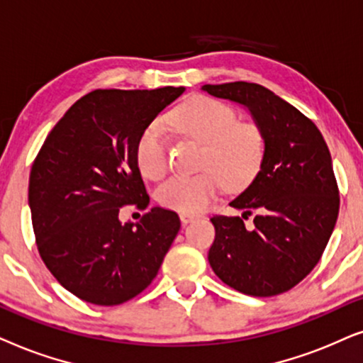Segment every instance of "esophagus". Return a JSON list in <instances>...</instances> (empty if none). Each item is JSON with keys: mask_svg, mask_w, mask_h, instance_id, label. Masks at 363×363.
<instances>
[{"mask_svg": "<svg viewBox=\"0 0 363 363\" xmlns=\"http://www.w3.org/2000/svg\"><path fill=\"white\" fill-rule=\"evenodd\" d=\"M179 217H181V222L182 224H189V222H192L194 219H197V214H189V212H181V214H179Z\"/></svg>", "mask_w": 363, "mask_h": 363, "instance_id": "obj_1", "label": "esophagus"}]
</instances>
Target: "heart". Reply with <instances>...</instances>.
Wrapping results in <instances>:
<instances>
[{
	"label": "heart",
	"instance_id": "obj_1",
	"mask_svg": "<svg viewBox=\"0 0 363 363\" xmlns=\"http://www.w3.org/2000/svg\"><path fill=\"white\" fill-rule=\"evenodd\" d=\"M171 123L187 138L204 144L201 169L196 176H176L157 192L167 209L197 214L225 187L240 192L254 182L262 169L264 131L259 124L239 121L230 104L211 96H192L177 106ZM136 164L144 177L161 181L169 171V139L161 123H151L136 143Z\"/></svg>",
	"mask_w": 363,
	"mask_h": 363
}]
</instances>
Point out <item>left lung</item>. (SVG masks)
Returning a JSON list of instances; mask_svg holds the SVG:
<instances>
[{"instance_id":"left-lung-1","label":"left lung","mask_w":363,"mask_h":363,"mask_svg":"<svg viewBox=\"0 0 363 363\" xmlns=\"http://www.w3.org/2000/svg\"><path fill=\"white\" fill-rule=\"evenodd\" d=\"M202 89L244 104L267 144L259 176L230 202L242 217L211 219L209 264L235 291L279 296L312 272L335 227L340 197L330 152L317 125L264 86L235 81ZM249 215L255 222L245 228Z\"/></svg>"}]
</instances>
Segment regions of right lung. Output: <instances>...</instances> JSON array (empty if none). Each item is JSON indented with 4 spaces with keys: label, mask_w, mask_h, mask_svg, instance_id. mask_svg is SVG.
I'll use <instances>...</instances> for the list:
<instances>
[{
    "label": "right lung",
    "mask_w": 363,
    "mask_h": 363,
    "mask_svg": "<svg viewBox=\"0 0 363 363\" xmlns=\"http://www.w3.org/2000/svg\"><path fill=\"white\" fill-rule=\"evenodd\" d=\"M184 91L96 89L66 111L33 162L28 201L38 252L81 301L109 307L139 296L176 239V212L152 207L138 224H121L119 211L147 209L136 143Z\"/></svg>",
    "instance_id": "add662e5"
}]
</instances>
